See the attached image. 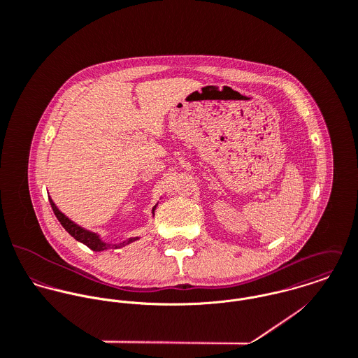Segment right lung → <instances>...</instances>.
<instances>
[{"label":"right lung","mask_w":358,"mask_h":358,"mask_svg":"<svg viewBox=\"0 0 358 358\" xmlns=\"http://www.w3.org/2000/svg\"><path fill=\"white\" fill-rule=\"evenodd\" d=\"M50 203H51L55 216L57 217V220L60 222V224L64 227V230H66L71 237H74L77 241L83 243L84 245H87V247L91 248L92 251L101 252V251H106V250H108V248H113V250H115V248H122V247H125V245H128V244H131V243L139 240V237H132V238H128V240H125V241H122V243H120V244H108V243H104L99 234H96V233H94V231H90V230H87V229L78 226L77 223H74L73 220H70L64 213H62V212L57 209V206L55 205V203L52 201L51 197H50ZM155 208H157V204L154 205L153 210H152L153 216Z\"/></svg>","instance_id":"obj_1"}]
</instances>
